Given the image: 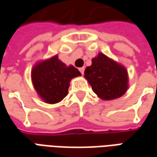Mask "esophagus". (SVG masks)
I'll use <instances>...</instances> for the list:
<instances>
[{"label":"esophagus","mask_w":157,"mask_h":157,"mask_svg":"<svg viewBox=\"0 0 157 157\" xmlns=\"http://www.w3.org/2000/svg\"><path fill=\"white\" fill-rule=\"evenodd\" d=\"M79 71H80V72H81L82 75H83V74H84V71H85V68H84V67H82V68H79Z\"/></svg>","instance_id":"34e87169"}]
</instances>
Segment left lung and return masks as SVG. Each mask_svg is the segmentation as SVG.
<instances>
[{
    "mask_svg": "<svg viewBox=\"0 0 157 157\" xmlns=\"http://www.w3.org/2000/svg\"><path fill=\"white\" fill-rule=\"evenodd\" d=\"M84 76L92 91L102 100H113L124 94L128 87V72L124 65L98 53L87 66Z\"/></svg>",
    "mask_w": 157,
    "mask_h": 157,
    "instance_id": "left-lung-1",
    "label": "left lung"
}]
</instances>
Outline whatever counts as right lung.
I'll use <instances>...</instances> for the list:
<instances>
[{
  "instance_id": "1",
  "label": "right lung",
  "mask_w": 157,
  "mask_h": 157,
  "mask_svg": "<svg viewBox=\"0 0 157 157\" xmlns=\"http://www.w3.org/2000/svg\"><path fill=\"white\" fill-rule=\"evenodd\" d=\"M82 75L73 65L59 60L58 55L36 63L31 71L33 85L39 98L46 103L55 104L68 94L71 79Z\"/></svg>"
}]
</instances>
